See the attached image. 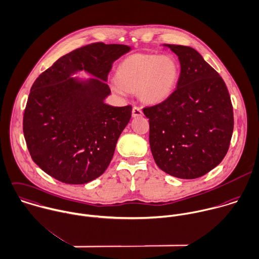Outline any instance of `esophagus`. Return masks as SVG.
<instances>
[{
  "mask_svg": "<svg viewBox=\"0 0 259 259\" xmlns=\"http://www.w3.org/2000/svg\"><path fill=\"white\" fill-rule=\"evenodd\" d=\"M143 115V110L142 108L138 107V106H134L133 107V117H139Z\"/></svg>",
  "mask_w": 259,
  "mask_h": 259,
  "instance_id": "34e87169",
  "label": "esophagus"
}]
</instances>
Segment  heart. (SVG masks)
Listing matches in <instances>:
<instances>
[{
    "instance_id": "b5f03b06",
    "label": "heart",
    "mask_w": 259,
    "mask_h": 259,
    "mask_svg": "<svg viewBox=\"0 0 259 259\" xmlns=\"http://www.w3.org/2000/svg\"><path fill=\"white\" fill-rule=\"evenodd\" d=\"M178 78L179 66L171 56L134 54L119 64L111 88L120 96L138 91L144 102L158 104L172 94Z\"/></svg>"
}]
</instances>
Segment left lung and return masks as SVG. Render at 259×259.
Listing matches in <instances>:
<instances>
[{"mask_svg": "<svg viewBox=\"0 0 259 259\" xmlns=\"http://www.w3.org/2000/svg\"><path fill=\"white\" fill-rule=\"evenodd\" d=\"M179 57L176 90L144 108L157 166L180 179H196L224 159L233 132V108L225 82L194 48L166 44Z\"/></svg>", "mask_w": 259, "mask_h": 259, "instance_id": "1", "label": "left lung"}]
</instances>
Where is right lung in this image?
I'll return each instance as SVG.
<instances>
[{
    "mask_svg": "<svg viewBox=\"0 0 259 259\" xmlns=\"http://www.w3.org/2000/svg\"><path fill=\"white\" fill-rule=\"evenodd\" d=\"M120 44L93 43L60 57L31 87L23 132L35 164L54 179L87 184L107 169L132 106L105 103L112 64L131 51ZM83 71L89 79L74 77Z\"/></svg>",
    "mask_w": 259,
    "mask_h": 259,
    "instance_id": "right-lung-1",
    "label": "right lung"
}]
</instances>
